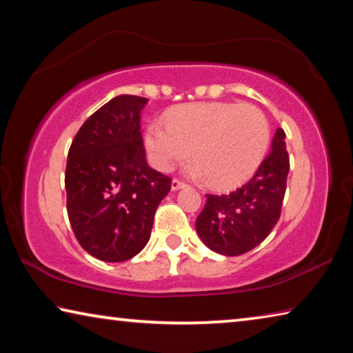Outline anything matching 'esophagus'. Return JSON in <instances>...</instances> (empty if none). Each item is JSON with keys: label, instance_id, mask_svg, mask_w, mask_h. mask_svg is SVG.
I'll return each instance as SVG.
<instances>
[{"label": "esophagus", "instance_id": "1", "mask_svg": "<svg viewBox=\"0 0 353 353\" xmlns=\"http://www.w3.org/2000/svg\"><path fill=\"white\" fill-rule=\"evenodd\" d=\"M183 187H187V183H185L183 181H181V179H172V182H171L172 190H181Z\"/></svg>", "mask_w": 353, "mask_h": 353}]
</instances>
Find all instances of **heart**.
<instances>
[{
  "label": "heart",
  "instance_id": "heart-1",
  "mask_svg": "<svg viewBox=\"0 0 353 353\" xmlns=\"http://www.w3.org/2000/svg\"><path fill=\"white\" fill-rule=\"evenodd\" d=\"M271 126L252 104L199 103L182 105L166 123L148 126L145 145L152 165L168 172L187 160L193 149L191 172L207 176L213 187L227 188L246 181L266 157Z\"/></svg>",
  "mask_w": 353,
  "mask_h": 353
}]
</instances>
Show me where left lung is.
Segmentation results:
<instances>
[{
	"label": "left lung",
	"instance_id": "obj_1",
	"mask_svg": "<svg viewBox=\"0 0 353 353\" xmlns=\"http://www.w3.org/2000/svg\"><path fill=\"white\" fill-rule=\"evenodd\" d=\"M290 171L283 129H277L271 152L250 181L227 194H205L196 219L201 240L227 256L246 254L265 240L282 213Z\"/></svg>",
	"mask_w": 353,
	"mask_h": 353
}]
</instances>
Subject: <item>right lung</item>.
I'll list each match as a JSON object with an SVG mask.
<instances>
[{
    "instance_id": "right-lung-1",
    "label": "right lung",
    "mask_w": 353,
    "mask_h": 353,
    "mask_svg": "<svg viewBox=\"0 0 353 353\" xmlns=\"http://www.w3.org/2000/svg\"><path fill=\"white\" fill-rule=\"evenodd\" d=\"M146 98L119 94L87 118L65 170L67 212L82 249L103 261H126L146 246L171 177L146 163L140 113Z\"/></svg>"
}]
</instances>
